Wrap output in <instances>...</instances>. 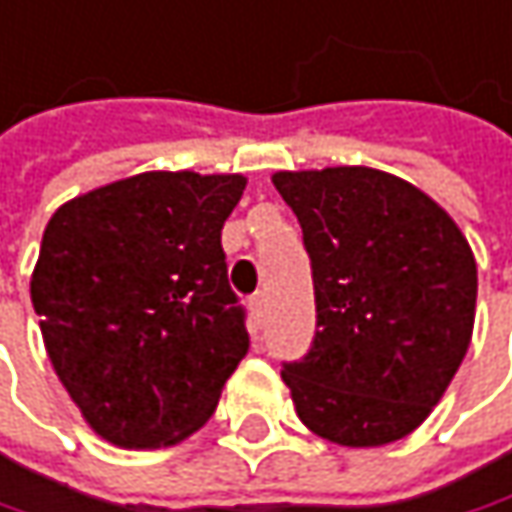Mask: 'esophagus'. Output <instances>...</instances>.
Listing matches in <instances>:
<instances>
[{
    "mask_svg": "<svg viewBox=\"0 0 512 512\" xmlns=\"http://www.w3.org/2000/svg\"><path fill=\"white\" fill-rule=\"evenodd\" d=\"M249 310H252L255 322H263V313H266V293H255V296L249 299Z\"/></svg>",
    "mask_w": 512,
    "mask_h": 512,
    "instance_id": "esophagus-1",
    "label": "esophagus"
}]
</instances>
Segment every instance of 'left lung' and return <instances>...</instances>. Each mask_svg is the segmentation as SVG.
I'll return each mask as SVG.
<instances>
[{"instance_id":"left-lung-1","label":"left lung","mask_w":512,"mask_h":512,"mask_svg":"<svg viewBox=\"0 0 512 512\" xmlns=\"http://www.w3.org/2000/svg\"><path fill=\"white\" fill-rule=\"evenodd\" d=\"M313 269L316 337L284 363L296 413L322 440L375 448L413 434L460 369L478 266L445 210L372 166L275 172Z\"/></svg>"}]
</instances>
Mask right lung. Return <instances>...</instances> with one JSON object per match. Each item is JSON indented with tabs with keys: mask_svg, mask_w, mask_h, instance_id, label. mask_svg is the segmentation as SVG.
Masks as SVG:
<instances>
[{
	"mask_svg": "<svg viewBox=\"0 0 512 512\" xmlns=\"http://www.w3.org/2000/svg\"><path fill=\"white\" fill-rule=\"evenodd\" d=\"M243 175L140 172L52 213L31 304L55 375L119 448L196 434L249 351L222 225Z\"/></svg>",
	"mask_w": 512,
	"mask_h": 512,
	"instance_id": "1",
	"label": "right lung"
}]
</instances>
